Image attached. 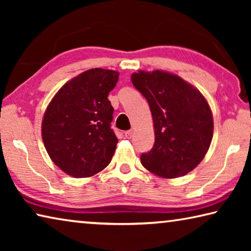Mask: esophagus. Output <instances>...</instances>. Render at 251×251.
<instances>
[{
  "instance_id": "34e87169",
  "label": "esophagus",
  "mask_w": 251,
  "mask_h": 251,
  "mask_svg": "<svg viewBox=\"0 0 251 251\" xmlns=\"http://www.w3.org/2000/svg\"><path fill=\"white\" fill-rule=\"evenodd\" d=\"M125 137L127 139H130L131 137H133V130H127L125 131Z\"/></svg>"
}]
</instances>
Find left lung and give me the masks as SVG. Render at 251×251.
I'll return each instance as SVG.
<instances>
[{
  "mask_svg": "<svg viewBox=\"0 0 251 251\" xmlns=\"http://www.w3.org/2000/svg\"><path fill=\"white\" fill-rule=\"evenodd\" d=\"M131 83L150 104L154 121L155 143L141 155L143 166L163 178L192 172L212 139L214 122L205 97L179 76L163 71H139Z\"/></svg>",
  "mask_w": 251,
  "mask_h": 251,
  "instance_id": "1",
  "label": "left lung"
}]
</instances>
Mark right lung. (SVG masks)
<instances>
[{"label":"right lung","mask_w":251,"mask_h":251,"mask_svg":"<svg viewBox=\"0 0 251 251\" xmlns=\"http://www.w3.org/2000/svg\"><path fill=\"white\" fill-rule=\"evenodd\" d=\"M120 73L92 69L59 90L46 108L42 138L54 164L75 178L107 166L118 139L112 129L114 108L107 96Z\"/></svg>","instance_id":"right-lung-1"}]
</instances>
